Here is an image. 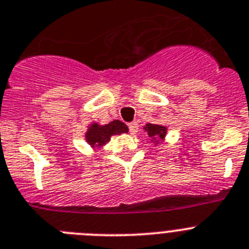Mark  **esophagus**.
I'll return each instance as SVG.
<instances>
[{
  "label": "esophagus",
  "mask_w": 249,
  "mask_h": 249,
  "mask_svg": "<svg viewBox=\"0 0 249 249\" xmlns=\"http://www.w3.org/2000/svg\"><path fill=\"white\" fill-rule=\"evenodd\" d=\"M138 130H139V124H138L137 122H133L129 124V131H130V134H137Z\"/></svg>",
  "instance_id": "34e87169"
}]
</instances>
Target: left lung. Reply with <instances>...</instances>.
<instances>
[{
	"mask_svg": "<svg viewBox=\"0 0 249 249\" xmlns=\"http://www.w3.org/2000/svg\"><path fill=\"white\" fill-rule=\"evenodd\" d=\"M145 131H148L149 137L153 138V140H155L157 138H160L163 139L164 135L166 133V129L161 125H155V124H148L145 126Z\"/></svg>",
	"mask_w": 249,
	"mask_h": 249,
	"instance_id": "1",
	"label": "left lung"
}]
</instances>
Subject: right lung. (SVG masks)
<instances>
[{
    "label": "right lung",
    "instance_id": "right-lung-1",
    "mask_svg": "<svg viewBox=\"0 0 249 249\" xmlns=\"http://www.w3.org/2000/svg\"><path fill=\"white\" fill-rule=\"evenodd\" d=\"M122 133H127V126L119 120H112L111 123L104 125V126L92 124V126L86 133V140L90 145L101 146L109 142L111 135Z\"/></svg>",
    "mask_w": 249,
    "mask_h": 249
}]
</instances>
